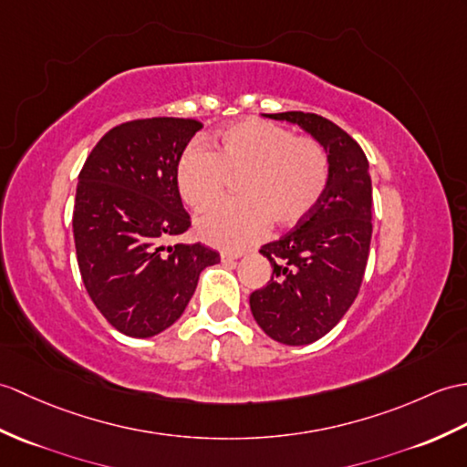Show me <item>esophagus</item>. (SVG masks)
Returning a JSON list of instances; mask_svg holds the SVG:
<instances>
[{
    "instance_id": "1",
    "label": "esophagus",
    "mask_w": 467,
    "mask_h": 467,
    "mask_svg": "<svg viewBox=\"0 0 467 467\" xmlns=\"http://www.w3.org/2000/svg\"><path fill=\"white\" fill-rule=\"evenodd\" d=\"M241 256H243L241 253H229V251H223L221 253V260H223V263H226V265L234 263V260H238Z\"/></svg>"
}]
</instances>
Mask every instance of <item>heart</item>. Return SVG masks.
Listing matches in <instances>:
<instances>
[{
  "label": "heart",
  "mask_w": 467,
  "mask_h": 467,
  "mask_svg": "<svg viewBox=\"0 0 467 467\" xmlns=\"http://www.w3.org/2000/svg\"><path fill=\"white\" fill-rule=\"evenodd\" d=\"M327 150L288 129L246 119L214 137V150L191 147L177 162L175 182L182 202L204 211L219 201L229 179H241L238 202H224L197 219V234L214 246L243 248L268 223L288 229L317 207L327 191Z\"/></svg>",
  "instance_id": "heart-1"
}]
</instances>
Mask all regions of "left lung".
I'll return each mask as SVG.
<instances>
[{"mask_svg": "<svg viewBox=\"0 0 467 467\" xmlns=\"http://www.w3.org/2000/svg\"><path fill=\"white\" fill-rule=\"evenodd\" d=\"M298 125L327 150V191L305 219L260 248L273 276L251 295L256 324L270 338L305 346L328 334L360 290L372 241V179L364 150L328 119L286 111L265 115Z\"/></svg>", "mask_w": 467, "mask_h": 467, "instance_id": "1", "label": "left lung"}]
</instances>
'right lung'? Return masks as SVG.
I'll use <instances>...</instances> for the list:
<instances>
[{"mask_svg": "<svg viewBox=\"0 0 467 467\" xmlns=\"http://www.w3.org/2000/svg\"><path fill=\"white\" fill-rule=\"evenodd\" d=\"M202 129L197 119H139L101 137L79 172L73 209L78 265L107 322L133 338L172 327L187 308L213 248L165 244L191 226L175 171Z\"/></svg>", "mask_w": 467, "mask_h": 467, "instance_id": "1", "label": "right lung"}]
</instances>
